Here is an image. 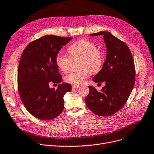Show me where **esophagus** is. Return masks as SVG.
Wrapping results in <instances>:
<instances>
[{
    "instance_id": "34e87169",
    "label": "esophagus",
    "mask_w": 154,
    "mask_h": 154,
    "mask_svg": "<svg viewBox=\"0 0 154 154\" xmlns=\"http://www.w3.org/2000/svg\"><path fill=\"white\" fill-rule=\"evenodd\" d=\"M80 87V86L79 85H72V88H79Z\"/></svg>"
}]
</instances>
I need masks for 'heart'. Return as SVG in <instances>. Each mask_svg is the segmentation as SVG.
I'll list each match as a JSON object with an SVG mask.
<instances>
[{"label":"heart","instance_id":"obj_1","mask_svg":"<svg viewBox=\"0 0 154 154\" xmlns=\"http://www.w3.org/2000/svg\"><path fill=\"white\" fill-rule=\"evenodd\" d=\"M68 49L72 58L82 57L80 64L82 69L71 71L66 75L64 79L67 83L74 85L82 84L89 74L88 69L91 73H96L103 64V53L91 41L87 39H79L72 44ZM55 62L60 70L66 72L70 69L72 59L70 56L59 52L56 56Z\"/></svg>","mask_w":154,"mask_h":154}]
</instances>
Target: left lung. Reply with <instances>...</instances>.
I'll return each mask as SVG.
<instances>
[{"instance_id":"obj_1","label":"left lung","mask_w":154,"mask_h":154,"mask_svg":"<svg viewBox=\"0 0 154 154\" xmlns=\"http://www.w3.org/2000/svg\"><path fill=\"white\" fill-rule=\"evenodd\" d=\"M103 35L106 47V57L103 67L94 77L95 83L105 82L101 91L88 86L85 98L88 108L100 116H108L118 112L125 105L135 83V66L132 54L125 43L108 32L91 34Z\"/></svg>"}]
</instances>
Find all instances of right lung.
<instances>
[{"label":"right lung","mask_w":154,"mask_h":154,"mask_svg":"<svg viewBox=\"0 0 154 154\" xmlns=\"http://www.w3.org/2000/svg\"><path fill=\"white\" fill-rule=\"evenodd\" d=\"M72 38L46 35L29 43L20 59L18 89L23 103L30 114L41 120H51L64 109V96L71 90L69 84H59L56 90L49 84H59L55 57L63 46Z\"/></svg>","instance_id":"add662e5"}]
</instances>
